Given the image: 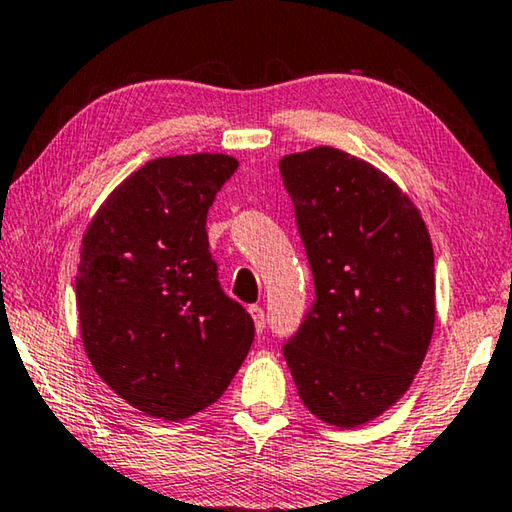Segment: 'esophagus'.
<instances>
[{
  "mask_svg": "<svg viewBox=\"0 0 512 512\" xmlns=\"http://www.w3.org/2000/svg\"><path fill=\"white\" fill-rule=\"evenodd\" d=\"M248 312H250V316H253V321H255V330L262 332V330L266 328V314H264L262 307H259V305H250Z\"/></svg>",
  "mask_w": 512,
  "mask_h": 512,
  "instance_id": "34e87169",
  "label": "esophagus"
}]
</instances>
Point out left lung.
<instances>
[{"instance_id":"1","label":"left lung","mask_w":512,"mask_h":512,"mask_svg":"<svg viewBox=\"0 0 512 512\" xmlns=\"http://www.w3.org/2000/svg\"><path fill=\"white\" fill-rule=\"evenodd\" d=\"M280 175L316 294L282 353L312 415L360 426L401 399L431 344V237L399 186L342 150L287 154Z\"/></svg>"}]
</instances>
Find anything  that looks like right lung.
I'll list each match as a JSON object with an SVG mask.
<instances>
[{"mask_svg": "<svg viewBox=\"0 0 512 512\" xmlns=\"http://www.w3.org/2000/svg\"><path fill=\"white\" fill-rule=\"evenodd\" d=\"M237 166L209 152L152 159L104 200L81 241L86 355L145 415L177 421L205 410L253 344V319L221 289L205 227Z\"/></svg>", "mask_w": 512, "mask_h": 512, "instance_id": "1", "label": "right lung"}]
</instances>
